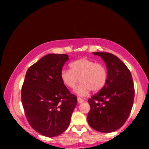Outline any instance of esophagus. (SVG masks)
<instances>
[{"mask_svg":"<svg viewBox=\"0 0 149 149\" xmlns=\"http://www.w3.org/2000/svg\"><path fill=\"white\" fill-rule=\"evenodd\" d=\"M77 102H79V103H82V102H84V100L81 99V98H79V97H78L77 98Z\"/></svg>","mask_w":149,"mask_h":149,"instance_id":"esophagus-1","label":"esophagus"}]
</instances>
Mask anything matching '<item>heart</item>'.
I'll use <instances>...</instances> for the list:
<instances>
[{"mask_svg":"<svg viewBox=\"0 0 149 149\" xmlns=\"http://www.w3.org/2000/svg\"><path fill=\"white\" fill-rule=\"evenodd\" d=\"M70 68V70H63L60 77L62 83L70 89H74L80 79L82 84L75 90L79 96L86 97L91 90L97 92L105 86L107 72L101 63L82 58L71 63Z\"/></svg>","mask_w":149,"mask_h":149,"instance_id":"obj_1","label":"heart"}]
</instances>
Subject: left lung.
<instances>
[{
	"mask_svg": "<svg viewBox=\"0 0 149 149\" xmlns=\"http://www.w3.org/2000/svg\"><path fill=\"white\" fill-rule=\"evenodd\" d=\"M105 62L107 81L102 90L89 99L87 120L95 130L111 132L124 124L130 115L134 97L130 71L118 57L108 52H93Z\"/></svg>",
	"mask_w": 149,
	"mask_h": 149,
	"instance_id": "1",
	"label": "left lung"
}]
</instances>
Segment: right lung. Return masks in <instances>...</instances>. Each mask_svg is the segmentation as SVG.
Wrapping results in <instances>:
<instances>
[{"instance_id": "right-lung-1", "label": "right lung", "mask_w": 149, "mask_h": 149, "mask_svg": "<svg viewBox=\"0 0 149 149\" xmlns=\"http://www.w3.org/2000/svg\"><path fill=\"white\" fill-rule=\"evenodd\" d=\"M66 54L43 56L29 68L22 87L21 99L27 121L38 133L55 137L68 127L77 103L62 83L60 74L68 60Z\"/></svg>"}]
</instances>
